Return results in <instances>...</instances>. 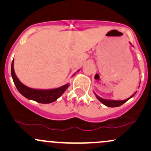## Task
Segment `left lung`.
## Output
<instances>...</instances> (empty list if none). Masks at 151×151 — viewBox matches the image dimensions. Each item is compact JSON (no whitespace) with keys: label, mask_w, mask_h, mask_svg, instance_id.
Listing matches in <instances>:
<instances>
[{"label":"left lung","mask_w":151,"mask_h":151,"mask_svg":"<svg viewBox=\"0 0 151 151\" xmlns=\"http://www.w3.org/2000/svg\"><path fill=\"white\" fill-rule=\"evenodd\" d=\"M96 98L98 99L101 102L102 104H104L105 106H106L108 107H118V106H120L121 105H122L123 104H124L125 102H126L128 101V100L130 99L131 97H133V96H134V94L133 95V96H131V97L127 99H125V100H123V101H114V100H106V99H102L101 97H99V96H97V95H96Z\"/></svg>","instance_id":"left-lung-1"}]
</instances>
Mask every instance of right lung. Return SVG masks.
Returning <instances> with one entry per match:
<instances>
[{"label":"right lung","instance_id":"1","mask_svg":"<svg viewBox=\"0 0 151 151\" xmlns=\"http://www.w3.org/2000/svg\"><path fill=\"white\" fill-rule=\"evenodd\" d=\"M11 75L17 89L22 96L28 99L34 100L41 104H50L56 101L70 86V84H67L60 88L49 90L34 89L27 87L22 84L15 75L14 68H13V60L11 65Z\"/></svg>","mask_w":151,"mask_h":151}]
</instances>
